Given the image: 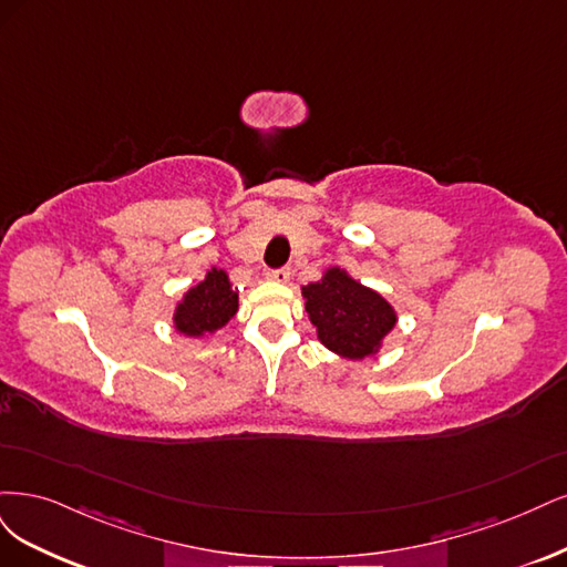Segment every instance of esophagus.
I'll return each mask as SVG.
<instances>
[{
  "label": "esophagus",
  "instance_id": "esophagus-1",
  "mask_svg": "<svg viewBox=\"0 0 567 567\" xmlns=\"http://www.w3.org/2000/svg\"><path fill=\"white\" fill-rule=\"evenodd\" d=\"M289 276H291L289 268H272V270H268L266 278L272 280V282H287Z\"/></svg>",
  "mask_w": 567,
  "mask_h": 567
}]
</instances>
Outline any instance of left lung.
<instances>
[{"instance_id":"1","label":"left lung","mask_w":567,"mask_h":567,"mask_svg":"<svg viewBox=\"0 0 567 567\" xmlns=\"http://www.w3.org/2000/svg\"><path fill=\"white\" fill-rule=\"evenodd\" d=\"M303 297L308 318L318 327V339L343 358L360 360L372 355L395 324L389 301L339 268L327 270L322 280L306 285Z\"/></svg>"}]
</instances>
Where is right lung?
<instances>
[{
  "mask_svg": "<svg viewBox=\"0 0 567 567\" xmlns=\"http://www.w3.org/2000/svg\"><path fill=\"white\" fill-rule=\"evenodd\" d=\"M237 310V291L230 287L224 270H209L207 278L193 287L176 308V330L188 337L216 332Z\"/></svg>",
  "mask_w": 567,
  "mask_h": 567,
  "instance_id": "1",
  "label": "right lung"
}]
</instances>
